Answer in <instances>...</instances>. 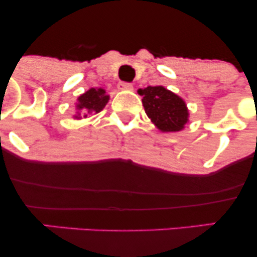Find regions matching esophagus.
<instances>
[{"mask_svg":"<svg viewBox=\"0 0 257 257\" xmlns=\"http://www.w3.org/2000/svg\"><path fill=\"white\" fill-rule=\"evenodd\" d=\"M117 88H118L119 90H133V84L125 83V82H119V83L117 84Z\"/></svg>","mask_w":257,"mask_h":257,"instance_id":"esophagus-1","label":"esophagus"}]
</instances>
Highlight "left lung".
<instances>
[{
	"label": "left lung",
	"instance_id": "8db88e82",
	"mask_svg": "<svg viewBox=\"0 0 257 257\" xmlns=\"http://www.w3.org/2000/svg\"><path fill=\"white\" fill-rule=\"evenodd\" d=\"M146 114L161 132H180L188 122L186 102L162 85L139 89Z\"/></svg>",
	"mask_w": 257,
	"mask_h": 257
}]
</instances>
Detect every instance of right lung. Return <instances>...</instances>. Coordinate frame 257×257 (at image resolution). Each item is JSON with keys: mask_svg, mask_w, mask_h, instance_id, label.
<instances>
[{"mask_svg": "<svg viewBox=\"0 0 257 257\" xmlns=\"http://www.w3.org/2000/svg\"><path fill=\"white\" fill-rule=\"evenodd\" d=\"M110 96L106 94V90L102 88H90L89 90H87L82 95L78 96L77 99V114L75 116V118H82V114L85 118L88 113H98L105 107L106 104L108 102Z\"/></svg>", "mask_w": 257, "mask_h": 257, "instance_id": "right-lung-1", "label": "right lung"}]
</instances>
